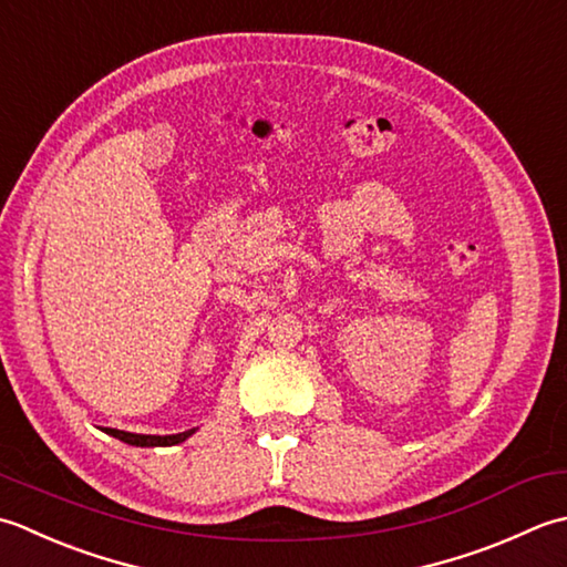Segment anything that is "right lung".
Returning a JSON list of instances; mask_svg holds the SVG:
<instances>
[{"mask_svg": "<svg viewBox=\"0 0 567 567\" xmlns=\"http://www.w3.org/2000/svg\"><path fill=\"white\" fill-rule=\"evenodd\" d=\"M110 435L120 437L122 443H130V445H138V447H156V445H178L186 441L188 435H193L195 431H186V433H178V435H138V433H126V431H117V429H107Z\"/></svg>", "mask_w": 567, "mask_h": 567, "instance_id": "add662e5", "label": "right lung"}]
</instances>
